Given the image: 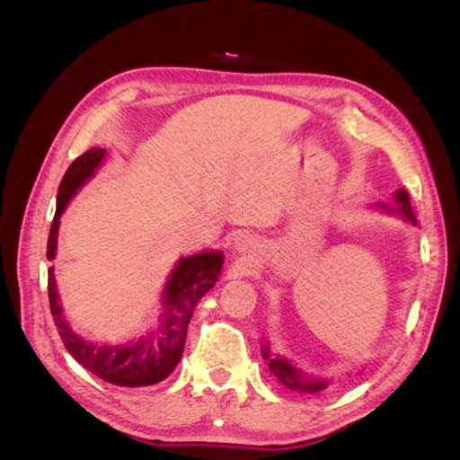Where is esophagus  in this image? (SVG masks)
I'll return each instance as SVG.
<instances>
[{"instance_id":"34e87169","label":"esophagus","mask_w":460,"mask_h":460,"mask_svg":"<svg viewBox=\"0 0 460 460\" xmlns=\"http://www.w3.org/2000/svg\"><path fill=\"white\" fill-rule=\"evenodd\" d=\"M249 245H252V242H249V238H245V235H243V238H238V242H235V247H238L240 252H245Z\"/></svg>"}]
</instances>
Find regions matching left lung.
<instances>
[{"label": "left lung", "mask_w": 460, "mask_h": 460, "mask_svg": "<svg viewBox=\"0 0 460 460\" xmlns=\"http://www.w3.org/2000/svg\"><path fill=\"white\" fill-rule=\"evenodd\" d=\"M395 201H397L395 211L399 215H402V218H407L411 225H416V217H414L412 208H411L407 190H397L395 191ZM380 207L385 208V211H394V208L387 207V205H380ZM262 357L269 360L270 372L289 389H296V392L316 394V392H323V389H326V385H328V380H323V378H318V380L316 378L314 380L313 378H305V376L296 367H291L286 358H280V357L270 358L267 347H262Z\"/></svg>", "instance_id": "1"}]
</instances>
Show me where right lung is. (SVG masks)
Returning <instances> with one entry per match:
<instances>
[{"instance_id":"right-lung-1","label":"right lung","mask_w":460,"mask_h":460,"mask_svg":"<svg viewBox=\"0 0 460 460\" xmlns=\"http://www.w3.org/2000/svg\"><path fill=\"white\" fill-rule=\"evenodd\" d=\"M103 157L105 149L92 147L84 155L76 157L66 169L59 184L58 208H55V217L49 228V261L55 259V252H58L61 213L75 193L84 186L86 180L92 178ZM222 262H225V255L220 252H203L180 259L169 282L164 286L163 316L155 332H151L147 338L140 341L127 345H95L76 336L63 316L58 289H55L53 267L48 269L49 307L66 351L86 370L109 384L122 387H142L164 380L178 365L180 357H182L193 309H196L199 299L218 280Z\"/></svg>"}]
</instances>
